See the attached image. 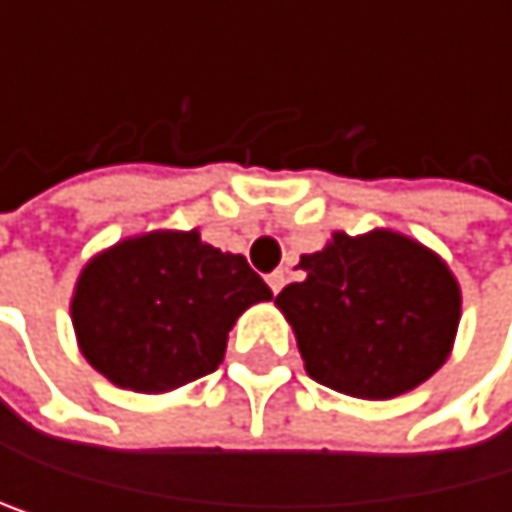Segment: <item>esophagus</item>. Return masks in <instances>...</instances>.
<instances>
[{
  "label": "esophagus",
  "mask_w": 512,
  "mask_h": 512,
  "mask_svg": "<svg viewBox=\"0 0 512 512\" xmlns=\"http://www.w3.org/2000/svg\"><path fill=\"white\" fill-rule=\"evenodd\" d=\"M265 280H268V287H271V293L277 296L280 290H284V284H287V271H284V268H277V271H271V274H268Z\"/></svg>",
  "instance_id": "esophagus-1"
}]
</instances>
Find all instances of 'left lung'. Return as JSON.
I'll use <instances>...</instances> for the list:
<instances>
[{
	"label": "left lung",
	"instance_id": "8db88e82",
	"mask_svg": "<svg viewBox=\"0 0 512 512\" xmlns=\"http://www.w3.org/2000/svg\"><path fill=\"white\" fill-rule=\"evenodd\" d=\"M305 280L277 293L305 369L320 385L363 400L400 397L437 372L461 317V293L421 244L342 232L302 256Z\"/></svg>",
	"mask_w": 512,
	"mask_h": 512
}]
</instances>
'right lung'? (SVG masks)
<instances>
[{
    "label": "right lung",
    "instance_id": "right-lung-1",
    "mask_svg": "<svg viewBox=\"0 0 512 512\" xmlns=\"http://www.w3.org/2000/svg\"><path fill=\"white\" fill-rule=\"evenodd\" d=\"M271 299L244 256L198 232H152L121 241L79 277L72 323L88 363L112 385L161 394L213 372L228 329Z\"/></svg>",
    "mask_w": 512,
    "mask_h": 512
}]
</instances>
